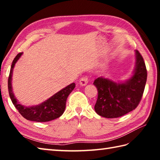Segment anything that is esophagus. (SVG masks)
<instances>
[{"label":"esophagus","instance_id":"1","mask_svg":"<svg viewBox=\"0 0 160 160\" xmlns=\"http://www.w3.org/2000/svg\"><path fill=\"white\" fill-rule=\"evenodd\" d=\"M79 83L80 85L82 86H85L88 83V78L87 76H85V77H82L80 79V81H79Z\"/></svg>","mask_w":160,"mask_h":160}]
</instances>
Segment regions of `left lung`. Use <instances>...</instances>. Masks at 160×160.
I'll return each instance as SVG.
<instances>
[{"label":"left lung","instance_id":"obj_1","mask_svg":"<svg viewBox=\"0 0 160 160\" xmlns=\"http://www.w3.org/2000/svg\"><path fill=\"white\" fill-rule=\"evenodd\" d=\"M135 56L133 72L128 80L114 82L102 76L94 81L98 91L94 110L98 115L118 118L134 110L139 104L147 80V70L138 51H135Z\"/></svg>","mask_w":160,"mask_h":160}]
</instances>
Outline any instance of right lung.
<instances>
[{"mask_svg":"<svg viewBox=\"0 0 160 160\" xmlns=\"http://www.w3.org/2000/svg\"><path fill=\"white\" fill-rule=\"evenodd\" d=\"M22 53H20L15 56L11 65L8 78L9 95L13 105L18 110L20 114L29 121H37V122H47V121H52L60 117L66 109L68 97L74 90L75 84L74 82L70 84L66 88L54 94L53 96L45 100L44 102H42L41 104L31 107L24 106L18 101L17 98L13 93L12 86L13 69L15 68V63L20 59Z\"/></svg>","mask_w":160,"mask_h":160,"instance_id":"add662e5","label":"right lung"}]
</instances>
